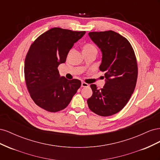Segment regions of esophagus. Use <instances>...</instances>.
Instances as JSON below:
<instances>
[{"instance_id": "1", "label": "esophagus", "mask_w": 160, "mask_h": 160, "mask_svg": "<svg viewBox=\"0 0 160 160\" xmlns=\"http://www.w3.org/2000/svg\"><path fill=\"white\" fill-rule=\"evenodd\" d=\"M81 87H82V88H88V87H89V84L85 83V82H82Z\"/></svg>"}]
</instances>
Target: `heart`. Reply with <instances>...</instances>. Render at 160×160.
Masks as SVG:
<instances>
[{"instance_id":"obj_1","label":"heart","mask_w":160,"mask_h":160,"mask_svg":"<svg viewBox=\"0 0 160 160\" xmlns=\"http://www.w3.org/2000/svg\"><path fill=\"white\" fill-rule=\"evenodd\" d=\"M95 51L98 52L97 48L91 43H86L83 46V52H92Z\"/></svg>"}]
</instances>
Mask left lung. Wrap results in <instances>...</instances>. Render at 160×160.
I'll return each instance as SVG.
<instances>
[{"instance_id": "left-lung-1", "label": "left lung", "mask_w": 160, "mask_h": 160, "mask_svg": "<svg viewBox=\"0 0 160 160\" xmlns=\"http://www.w3.org/2000/svg\"><path fill=\"white\" fill-rule=\"evenodd\" d=\"M89 35L101 49L105 84L98 89L91 84L93 95L88 99L91 111L107 117L118 113L128 103L138 79V64L133 48L127 38L113 31L90 32Z\"/></svg>"}]
</instances>
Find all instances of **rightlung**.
Masks as SVG:
<instances>
[{
    "instance_id": "1",
    "label": "right lung",
    "mask_w": 160,
    "mask_h": 160,
    "mask_svg": "<svg viewBox=\"0 0 160 160\" xmlns=\"http://www.w3.org/2000/svg\"><path fill=\"white\" fill-rule=\"evenodd\" d=\"M85 34L55 27L42 33L31 45L25 61V79L31 98L43 109L49 112L64 109L81 87L79 79L60 77L57 68Z\"/></svg>"
}]
</instances>
